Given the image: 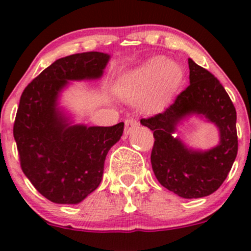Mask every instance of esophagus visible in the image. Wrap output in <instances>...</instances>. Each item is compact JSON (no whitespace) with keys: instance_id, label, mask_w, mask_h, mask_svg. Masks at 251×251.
<instances>
[{"instance_id":"esophagus-1","label":"esophagus","mask_w":251,"mask_h":251,"mask_svg":"<svg viewBox=\"0 0 251 251\" xmlns=\"http://www.w3.org/2000/svg\"><path fill=\"white\" fill-rule=\"evenodd\" d=\"M138 126H140V124L135 119H127V120H125V135H130Z\"/></svg>"}]
</instances>
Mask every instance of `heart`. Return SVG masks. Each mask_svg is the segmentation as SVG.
Returning a JSON list of instances; mask_svg holds the SVG:
<instances>
[{
  "label": "heart",
  "mask_w": 251,
  "mask_h": 251,
  "mask_svg": "<svg viewBox=\"0 0 251 251\" xmlns=\"http://www.w3.org/2000/svg\"><path fill=\"white\" fill-rule=\"evenodd\" d=\"M181 78L182 69L177 63L156 55L126 73L116 92L124 100L138 103L143 113L155 114L165 107Z\"/></svg>",
  "instance_id": "heart-1"
}]
</instances>
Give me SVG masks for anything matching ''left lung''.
I'll list each match as a JSON object with an SVG mask.
<instances>
[{
	"label": "left lung",
	"instance_id": "1",
	"mask_svg": "<svg viewBox=\"0 0 251 251\" xmlns=\"http://www.w3.org/2000/svg\"><path fill=\"white\" fill-rule=\"evenodd\" d=\"M189 86L164 113L141 124L153 131L151 161L160 184L186 199L203 198L220 188L231 171L238 151L237 113L224 86L211 73L189 58ZM192 116L214 123L220 141L210 150L188 146L174 136Z\"/></svg>",
	"mask_w": 251,
	"mask_h": 251
}]
</instances>
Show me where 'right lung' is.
Masks as SVG:
<instances>
[{
	"instance_id": "add662e5",
	"label": "right lung",
	"mask_w": 251,
	"mask_h": 251,
	"mask_svg": "<svg viewBox=\"0 0 251 251\" xmlns=\"http://www.w3.org/2000/svg\"><path fill=\"white\" fill-rule=\"evenodd\" d=\"M108 53L85 52L57 59L20 97L13 135L23 173L48 201L78 204L100 186L108 151L121 138L114 126L75 124L60 105L70 81L100 80Z\"/></svg>"
}]
</instances>
